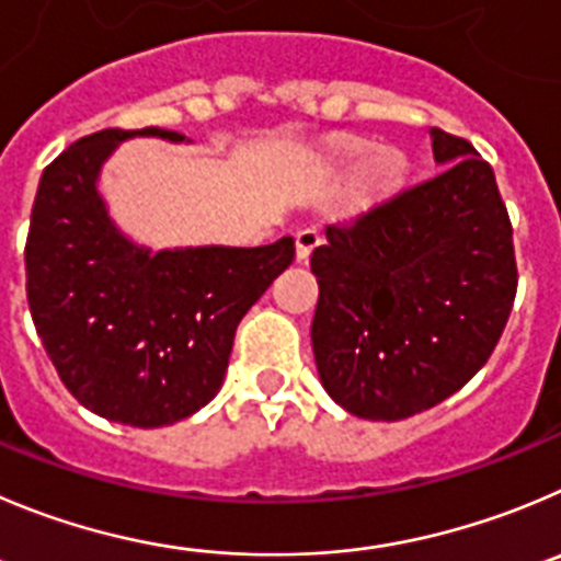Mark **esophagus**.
Here are the masks:
<instances>
[{"label": "esophagus", "instance_id": "obj_1", "mask_svg": "<svg viewBox=\"0 0 561 561\" xmlns=\"http://www.w3.org/2000/svg\"><path fill=\"white\" fill-rule=\"evenodd\" d=\"M321 234H318V229H301V232L296 234V256L298 263H305L307 256L312 254V249L316 245H321Z\"/></svg>", "mask_w": 561, "mask_h": 561}]
</instances>
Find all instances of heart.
Listing matches in <instances>:
<instances>
[{
	"label": "heart",
	"instance_id": "b5f03b06",
	"mask_svg": "<svg viewBox=\"0 0 561 561\" xmlns=\"http://www.w3.org/2000/svg\"><path fill=\"white\" fill-rule=\"evenodd\" d=\"M348 157L357 154V149L345 151ZM401 174H404V160H401L399 151H379L374 160L368 162V169L363 174V185L368 193H387L401 182Z\"/></svg>",
	"mask_w": 561,
	"mask_h": 561
}]
</instances>
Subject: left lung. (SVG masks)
<instances>
[{
  "label": "left lung",
  "mask_w": 561,
  "mask_h": 561,
  "mask_svg": "<svg viewBox=\"0 0 561 561\" xmlns=\"http://www.w3.org/2000/svg\"><path fill=\"white\" fill-rule=\"evenodd\" d=\"M439 174L329 224L312 251V352L365 421L432 410L490 359L517 293L512 221L490 162L432 129Z\"/></svg>",
  "instance_id": "8db88e82"
}]
</instances>
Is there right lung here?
Here are the masks:
<instances>
[{
  "instance_id": "add662e5",
  "label": "right lung",
  "mask_w": 561,
  "mask_h": 561,
  "mask_svg": "<svg viewBox=\"0 0 561 561\" xmlns=\"http://www.w3.org/2000/svg\"><path fill=\"white\" fill-rule=\"evenodd\" d=\"M185 140L171 129H102L49 162L35 193L27 301L35 332L85 410L138 428L169 426L221 390L234 329L293 263V238L256 249L151 254L110 221L96 191L122 140Z\"/></svg>"
}]
</instances>
